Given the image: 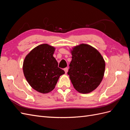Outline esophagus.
Listing matches in <instances>:
<instances>
[{
  "label": "esophagus",
  "mask_w": 130,
  "mask_h": 130,
  "mask_svg": "<svg viewBox=\"0 0 130 130\" xmlns=\"http://www.w3.org/2000/svg\"><path fill=\"white\" fill-rule=\"evenodd\" d=\"M64 72H65L66 73H67V72L68 71V68H65L64 69Z\"/></svg>",
  "instance_id": "esophagus-1"
}]
</instances>
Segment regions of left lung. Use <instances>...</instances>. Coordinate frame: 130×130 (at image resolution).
<instances>
[{
	"label": "left lung",
	"mask_w": 130,
	"mask_h": 130,
	"mask_svg": "<svg viewBox=\"0 0 130 130\" xmlns=\"http://www.w3.org/2000/svg\"><path fill=\"white\" fill-rule=\"evenodd\" d=\"M72 60L67 73L74 88L87 94L100 85L105 69V62L98 51L88 44H82L72 51Z\"/></svg>",
	"instance_id": "left-lung-1"
}]
</instances>
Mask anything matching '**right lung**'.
<instances>
[{"label":"right lung","instance_id":"right-lung-1","mask_svg":"<svg viewBox=\"0 0 130 130\" xmlns=\"http://www.w3.org/2000/svg\"><path fill=\"white\" fill-rule=\"evenodd\" d=\"M55 48L47 44L36 46L26 56L23 72L27 81L34 89L42 93L52 91L59 77L65 73L58 67L53 56Z\"/></svg>","mask_w":130,"mask_h":130}]
</instances>
